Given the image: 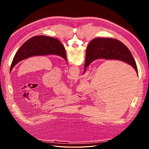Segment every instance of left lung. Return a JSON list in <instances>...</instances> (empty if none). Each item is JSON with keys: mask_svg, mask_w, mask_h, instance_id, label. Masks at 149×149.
<instances>
[{"mask_svg": "<svg viewBox=\"0 0 149 149\" xmlns=\"http://www.w3.org/2000/svg\"><path fill=\"white\" fill-rule=\"evenodd\" d=\"M58 55L67 63L65 48L58 39L48 36H35L26 41L13 57L10 72L18 63L35 56Z\"/></svg>", "mask_w": 149, "mask_h": 149, "instance_id": "8db88e82", "label": "left lung"}]
</instances>
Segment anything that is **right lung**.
I'll return each instance as SVG.
<instances>
[{
    "mask_svg": "<svg viewBox=\"0 0 149 149\" xmlns=\"http://www.w3.org/2000/svg\"><path fill=\"white\" fill-rule=\"evenodd\" d=\"M98 59L124 61L132 66L138 74L137 67L132 53L128 48L118 40L111 38H96L91 40L86 52L84 73L90 63Z\"/></svg>",
    "mask_w": 149,
    "mask_h": 149,
    "instance_id": "right-lung-1",
    "label": "right lung"
}]
</instances>
